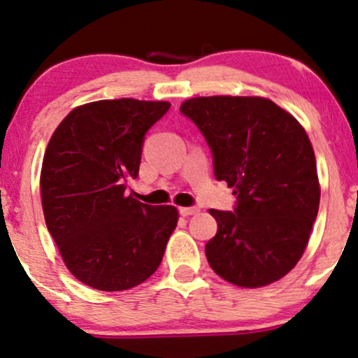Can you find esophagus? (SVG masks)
<instances>
[{"label": "esophagus", "mask_w": 358, "mask_h": 358, "mask_svg": "<svg viewBox=\"0 0 358 358\" xmlns=\"http://www.w3.org/2000/svg\"><path fill=\"white\" fill-rule=\"evenodd\" d=\"M199 211L198 208H180V214H182V216H193V214H196Z\"/></svg>", "instance_id": "esophagus-1"}]
</instances>
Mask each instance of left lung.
<instances>
[{
    "instance_id": "1",
    "label": "left lung",
    "mask_w": 358,
    "mask_h": 358,
    "mask_svg": "<svg viewBox=\"0 0 358 358\" xmlns=\"http://www.w3.org/2000/svg\"><path fill=\"white\" fill-rule=\"evenodd\" d=\"M206 137L214 175L234 188V213L209 209L206 244L226 282L260 288L294 268L316 221L321 187L311 141L296 117L262 96H199L180 106Z\"/></svg>"
}]
</instances>
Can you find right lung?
<instances>
[{
    "label": "right lung",
    "instance_id": "right-lung-1",
    "mask_svg": "<svg viewBox=\"0 0 358 358\" xmlns=\"http://www.w3.org/2000/svg\"><path fill=\"white\" fill-rule=\"evenodd\" d=\"M169 101L101 99L66 114L47 144L41 198L47 229L76 280L124 292L159 268L178 222L175 206L126 194L139 175L145 132Z\"/></svg>",
    "mask_w": 358,
    "mask_h": 358
}]
</instances>
